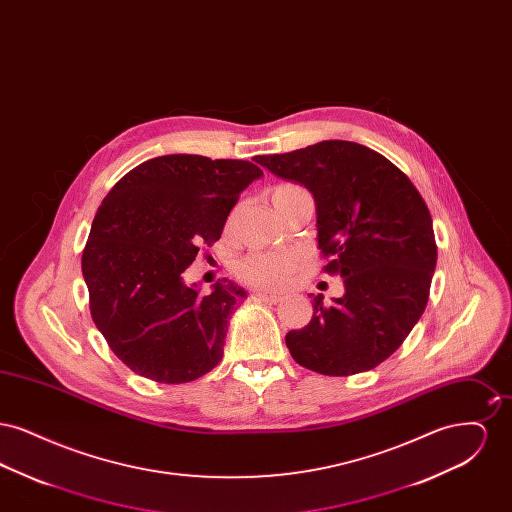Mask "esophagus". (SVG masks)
<instances>
[{"label": "esophagus", "instance_id": "obj_1", "mask_svg": "<svg viewBox=\"0 0 512 512\" xmlns=\"http://www.w3.org/2000/svg\"><path fill=\"white\" fill-rule=\"evenodd\" d=\"M255 295H257L259 299H263V301H268V303H278V301L284 299V295L278 292H257Z\"/></svg>", "mask_w": 512, "mask_h": 512}]
</instances>
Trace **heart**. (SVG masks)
I'll use <instances>...</instances> for the list:
<instances>
[{"label": "heart", "mask_w": 512, "mask_h": 512, "mask_svg": "<svg viewBox=\"0 0 512 512\" xmlns=\"http://www.w3.org/2000/svg\"><path fill=\"white\" fill-rule=\"evenodd\" d=\"M297 190V186L292 184H282L276 186L270 192V199L278 195L290 194ZM301 265V255L293 249H276L268 253H255L245 257L244 261L238 265V274L244 278L245 282L261 288H276L284 286L293 276V272Z\"/></svg>", "instance_id": "obj_1"}]
</instances>
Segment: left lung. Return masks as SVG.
<instances>
[{
    "instance_id": "1",
    "label": "left lung",
    "mask_w": 512,
    "mask_h": 512,
    "mask_svg": "<svg viewBox=\"0 0 512 512\" xmlns=\"http://www.w3.org/2000/svg\"><path fill=\"white\" fill-rule=\"evenodd\" d=\"M255 161L313 194L318 249L330 259L324 270L345 286L332 305L315 295L311 322L286 334L295 363L326 376L380 365L428 303L438 247L422 195L384 155L355 142L326 140Z\"/></svg>"
}]
</instances>
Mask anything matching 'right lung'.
I'll return each mask as SVG.
<instances>
[{
    "label": "right lung",
    "instance_id": "obj_1",
    "mask_svg": "<svg viewBox=\"0 0 512 512\" xmlns=\"http://www.w3.org/2000/svg\"><path fill=\"white\" fill-rule=\"evenodd\" d=\"M263 171L238 159L163 155L122 176L101 201L82 253L90 313L132 372L184 384L219 365L244 288L222 278L209 295L184 282L245 188Z\"/></svg>",
    "mask_w": 512,
    "mask_h": 512
}]
</instances>
